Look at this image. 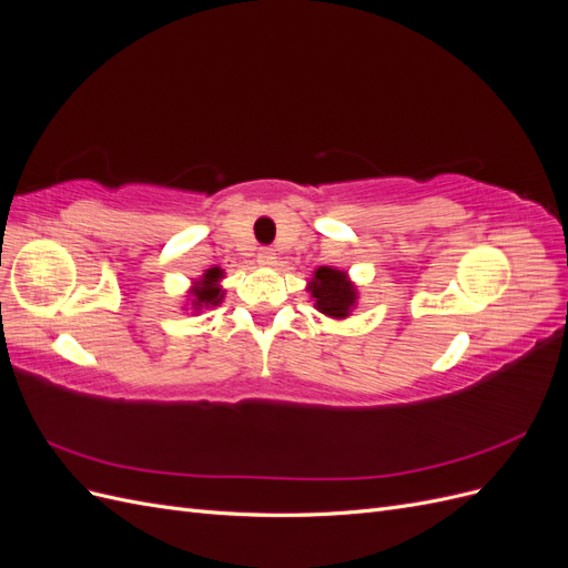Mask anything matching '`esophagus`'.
Listing matches in <instances>:
<instances>
[{
	"label": "esophagus",
	"instance_id": "1",
	"mask_svg": "<svg viewBox=\"0 0 568 568\" xmlns=\"http://www.w3.org/2000/svg\"><path fill=\"white\" fill-rule=\"evenodd\" d=\"M257 263L265 265V267L277 265V253H274L272 248H263L261 253H257Z\"/></svg>",
	"mask_w": 568,
	"mask_h": 568
}]
</instances>
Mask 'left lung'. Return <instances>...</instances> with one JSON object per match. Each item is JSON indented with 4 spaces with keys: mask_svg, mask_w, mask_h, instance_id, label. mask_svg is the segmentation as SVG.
<instances>
[{
    "mask_svg": "<svg viewBox=\"0 0 568 568\" xmlns=\"http://www.w3.org/2000/svg\"><path fill=\"white\" fill-rule=\"evenodd\" d=\"M307 291H311L317 311L332 320L348 317L357 298L348 274L326 265L315 270L313 280L307 282Z\"/></svg>",
    "mask_w": 568,
    "mask_h": 568,
    "instance_id": "8db88e82",
    "label": "left lung"
}]
</instances>
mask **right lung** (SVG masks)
Here are the masks:
<instances>
[{"mask_svg":"<svg viewBox=\"0 0 568 568\" xmlns=\"http://www.w3.org/2000/svg\"><path fill=\"white\" fill-rule=\"evenodd\" d=\"M222 277H225V270L211 267V270L203 272L201 282H194V286H192L194 311H201V307H213V305L222 303V298H225V291H222Z\"/></svg>","mask_w":568,"mask_h":568,"instance_id":"add662e5","label":"right lung"}]
</instances>
